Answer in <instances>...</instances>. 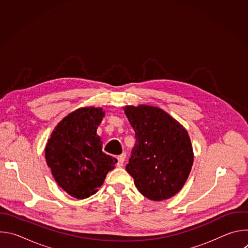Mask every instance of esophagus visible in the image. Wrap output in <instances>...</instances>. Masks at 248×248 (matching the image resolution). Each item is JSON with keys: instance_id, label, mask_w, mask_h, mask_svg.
I'll return each mask as SVG.
<instances>
[{"instance_id": "obj_1", "label": "esophagus", "mask_w": 248, "mask_h": 248, "mask_svg": "<svg viewBox=\"0 0 248 248\" xmlns=\"http://www.w3.org/2000/svg\"><path fill=\"white\" fill-rule=\"evenodd\" d=\"M124 158H125V155L124 154H122V155H119L117 157V160H118V167H122L124 165Z\"/></svg>"}]
</instances>
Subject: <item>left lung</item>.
Segmentation results:
<instances>
[{"label":"left lung","instance_id":"1","mask_svg":"<svg viewBox=\"0 0 248 248\" xmlns=\"http://www.w3.org/2000/svg\"><path fill=\"white\" fill-rule=\"evenodd\" d=\"M124 113L135 131L126 171L148 199L170 198L184 186L193 164L187 131L166 112L151 106H127Z\"/></svg>","mask_w":248,"mask_h":248}]
</instances>
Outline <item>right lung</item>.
<instances>
[{
	"instance_id": "1",
	"label": "right lung",
	"mask_w": 248,
	"mask_h": 248,
	"mask_svg": "<svg viewBox=\"0 0 248 248\" xmlns=\"http://www.w3.org/2000/svg\"><path fill=\"white\" fill-rule=\"evenodd\" d=\"M104 112L81 108L66 116L55 128L45 149L48 167L59 186L84 199L97 191L118 161L103 153L96 134Z\"/></svg>"
}]
</instances>
